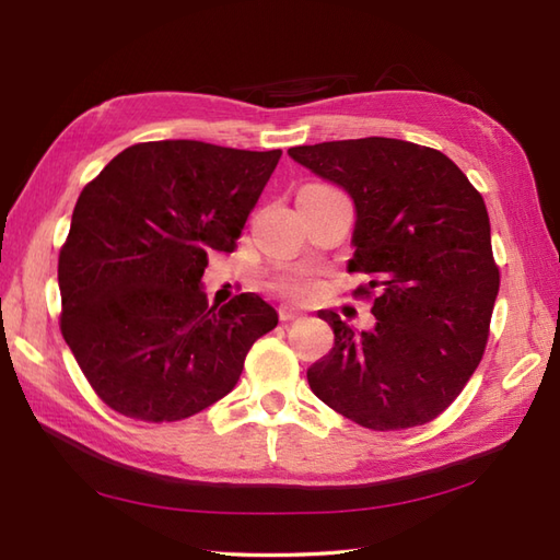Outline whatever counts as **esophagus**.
Returning a JSON list of instances; mask_svg holds the SVG:
<instances>
[{"label":"esophagus","instance_id":"obj_1","mask_svg":"<svg viewBox=\"0 0 560 560\" xmlns=\"http://www.w3.org/2000/svg\"><path fill=\"white\" fill-rule=\"evenodd\" d=\"M303 313L299 311V307H293V305H281L279 307V317H281V323H291V319H299Z\"/></svg>","mask_w":560,"mask_h":560}]
</instances>
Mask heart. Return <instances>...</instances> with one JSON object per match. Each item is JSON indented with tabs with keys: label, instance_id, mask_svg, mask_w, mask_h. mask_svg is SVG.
<instances>
[{
	"label": "heart",
	"instance_id": "1",
	"mask_svg": "<svg viewBox=\"0 0 560 560\" xmlns=\"http://www.w3.org/2000/svg\"><path fill=\"white\" fill-rule=\"evenodd\" d=\"M279 289H281L283 293L295 295V299H303V295H307V293L313 291V279L307 277L305 271L293 269V271H289V273H283L281 281H279Z\"/></svg>",
	"mask_w": 560,
	"mask_h": 560
}]
</instances>
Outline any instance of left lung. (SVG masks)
<instances>
[{"label":"left lung","instance_id":"obj_1","mask_svg":"<svg viewBox=\"0 0 560 560\" xmlns=\"http://www.w3.org/2000/svg\"><path fill=\"white\" fill-rule=\"evenodd\" d=\"M289 156L351 195L349 271L371 277L353 293H375L368 331L335 311L317 313L335 347L307 368L311 389L373 431L433 421L489 341L501 273L483 197L445 153L401 139L323 141Z\"/></svg>","mask_w":560,"mask_h":560}]
</instances>
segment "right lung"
Returning a JSON list of instances; mask_svg holds the SVG:
<instances>
[{
    "label": "right lung",
    "mask_w": 560,
    "mask_h": 560,
    "mask_svg": "<svg viewBox=\"0 0 560 560\" xmlns=\"http://www.w3.org/2000/svg\"><path fill=\"white\" fill-rule=\"evenodd\" d=\"M281 151L192 139L135 144L91 180L59 249L62 335L96 395L139 421H180L229 395L279 315L257 293L217 307L209 253H233Z\"/></svg>",
    "instance_id": "1"
}]
</instances>
